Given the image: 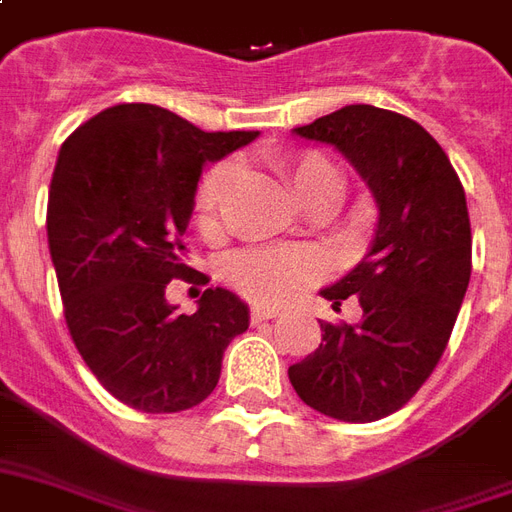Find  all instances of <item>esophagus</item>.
<instances>
[{"instance_id": "34e87169", "label": "esophagus", "mask_w": 512, "mask_h": 512, "mask_svg": "<svg viewBox=\"0 0 512 512\" xmlns=\"http://www.w3.org/2000/svg\"><path fill=\"white\" fill-rule=\"evenodd\" d=\"M278 310H272V307H253L251 310V321L253 324H259V321H270V318H278Z\"/></svg>"}]
</instances>
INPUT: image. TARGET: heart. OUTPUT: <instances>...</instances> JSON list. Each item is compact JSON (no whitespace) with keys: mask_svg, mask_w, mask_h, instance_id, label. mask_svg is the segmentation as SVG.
Returning <instances> with one entry per match:
<instances>
[{"mask_svg":"<svg viewBox=\"0 0 512 512\" xmlns=\"http://www.w3.org/2000/svg\"><path fill=\"white\" fill-rule=\"evenodd\" d=\"M275 169L299 205L321 197L334 199L340 191V175L329 161L315 153L286 156L275 164ZM229 186H232V167L226 164L210 169L199 183L194 218L205 237H215L221 232V210ZM318 275H321V259L310 251H245L232 256L226 264L229 283L261 305L288 302L299 288L313 283Z\"/></svg>","mask_w":512,"mask_h":512,"instance_id":"1","label":"heart"}]
</instances>
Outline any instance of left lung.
I'll return each mask as SVG.
<instances>
[{
    "label": "left lung",
    "mask_w": 512,
    "mask_h": 512,
    "mask_svg": "<svg viewBox=\"0 0 512 512\" xmlns=\"http://www.w3.org/2000/svg\"><path fill=\"white\" fill-rule=\"evenodd\" d=\"M332 145L370 186L378 224L370 251L321 288L332 307L359 297V324H321V345L288 367L299 399L348 424L407 405L443 356L472 272L467 199L424 126L372 105H348L297 126Z\"/></svg>",
    "instance_id": "obj_1"
}]
</instances>
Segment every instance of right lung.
I'll list each match as a JSON object with an SVG mask.
<instances>
[{"label": "right lung", "instance_id": "right-lung-1", "mask_svg": "<svg viewBox=\"0 0 512 512\" xmlns=\"http://www.w3.org/2000/svg\"><path fill=\"white\" fill-rule=\"evenodd\" d=\"M259 132H202L156 105H115L61 145L48 194V245L64 318L96 380L142 413H180L213 394L226 345L251 310L205 288L197 313L167 302L194 280L183 234L202 169Z\"/></svg>", "mask_w": 512, "mask_h": 512}]
</instances>
